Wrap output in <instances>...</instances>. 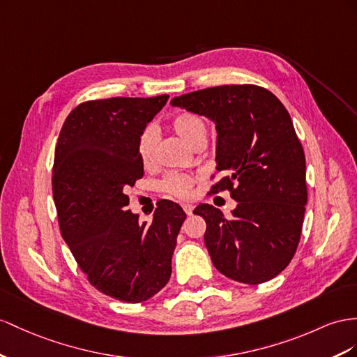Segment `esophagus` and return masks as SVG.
Here are the masks:
<instances>
[{
	"label": "esophagus",
	"instance_id": "esophagus-1",
	"mask_svg": "<svg viewBox=\"0 0 357 357\" xmlns=\"http://www.w3.org/2000/svg\"><path fill=\"white\" fill-rule=\"evenodd\" d=\"M182 208H184V211H185V214H187V215H191V213H193V205L184 204V205H182Z\"/></svg>",
	"mask_w": 357,
	"mask_h": 357
}]
</instances>
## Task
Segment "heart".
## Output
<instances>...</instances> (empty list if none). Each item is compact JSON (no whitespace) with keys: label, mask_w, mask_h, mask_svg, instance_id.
<instances>
[{"label":"heart","mask_w":357,"mask_h":357,"mask_svg":"<svg viewBox=\"0 0 357 357\" xmlns=\"http://www.w3.org/2000/svg\"><path fill=\"white\" fill-rule=\"evenodd\" d=\"M170 123L173 131H175L187 144L193 146V148L197 143L206 142V125L200 116L191 112H181L176 116H173ZM155 143H157V130H155V126L149 125L142 132L139 139V157L144 167H148L152 164ZM193 176L172 173V175L166 176L161 182V190L169 196L187 199L191 195V188H193Z\"/></svg>","instance_id":"obj_1"}]
</instances>
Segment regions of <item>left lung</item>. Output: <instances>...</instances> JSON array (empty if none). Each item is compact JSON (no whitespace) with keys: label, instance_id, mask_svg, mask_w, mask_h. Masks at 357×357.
<instances>
[{"label":"left lung","instance_id":"8db88e82","mask_svg":"<svg viewBox=\"0 0 357 357\" xmlns=\"http://www.w3.org/2000/svg\"><path fill=\"white\" fill-rule=\"evenodd\" d=\"M217 128L211 193L238 202L232 217L202 204L205 245L214 267L232 280L258 285L285 268L297 250L307 202L306 161L291 116L270 90L255 84L208 87L172 99Z\"/></svg>","mask_w":357,"mask_h":357}]
</instances>
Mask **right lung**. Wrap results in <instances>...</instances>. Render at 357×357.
<instances>
[{"instance_id":"1","label":"right lung","mask_w":357,"mask_h":357,"mask_svg":"<svg viewBox=\"0 0 357 357\" xmlns=\"http://www.w3.org/2000/svg\"><path fill=\"white\" fill-rule=\"evenodd\" d=\"M169 95L109 98L77 105L61 126L52 196L63 240L98 291L140 303L166 287L185 213L162 200L151 225L128 209L143 176L139 139Z\"/></svg>"}]
</instances>
